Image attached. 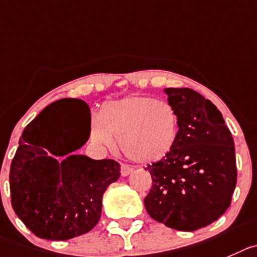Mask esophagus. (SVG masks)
I'll return each mask as SVG.
<instances>
[{
  "instance_id": "1",
  "label": "esophagus",
  "mask_w": 257,
  "mask_h": 257,
  "mask_svg": "<svg viewBox=\"0 0 257 257\" xmlns=\"http://www.w3.org/2000/svg\"><path fill=\"white\" fill-rule=\"evenodd\" d=\"M131 172H133V169H131L128 165H126V164H122V165H121V175H122V177H127V175L130 174Z\"/></svg>"
}]
</instances>
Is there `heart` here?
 Here are the masks:
<instances>
[{
  "mask_svg": "<svg viewBox=\"0 0 257 257\" xmlns=\"http://www.w3.org/2000/svg\"><path fill=\"white\" fill-rule=\"evenodd\" d=\"M179 116L168 102L134 94L108 101L101 107L98 123L92 124L90 138L98 145L112 148L118 138L126 158L138 164L164 159L174 148Z\"/></svg>",
  "mask_w": 257,
  "mask_h": 257,
  "instance_id": "b5f03b06",
  "label": "heart"
}]
</instances>
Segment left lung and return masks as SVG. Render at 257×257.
<instances>
[{
  "label": "left lung",
  "mask_w": 257,
  "mask_h": 257,
  "mask_svg": "<svg viewBox=\"0 0 257 257\" xmlns=\"http://www.w3.org/2000/svg\"><path fill=\"white\" fill-rule=\"evenodd\" d=\"M179 116L178 139L149 165L153 185L144 199L149 216L170 228L195 231L218 219L237 182L234 143L221 112L189 88H167Z\"/></svg>",
  "instance_id": "1"
}]
</instances>
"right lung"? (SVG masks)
I'll return each instance as SVG.
<instances>
[{
  "instance_id": "1",
  "label": "right lung",
  "mask_w": 257,
  "mask_h": 257,
  "mask_svg": "<svg viewBox=\"0 0 257 257\" xmlns=\"http://www.w3.org/2000/svg\"><path fill=\"white\" fill-rule=\"evenodd\" d=\"M89 133L88 104L63 98L45 107L21 135L10 169L11 204L40 238L64 241L89 232L101 218L104 190L121 175L117 161L73 154Z\"/></svg>"
}]
</instances>
